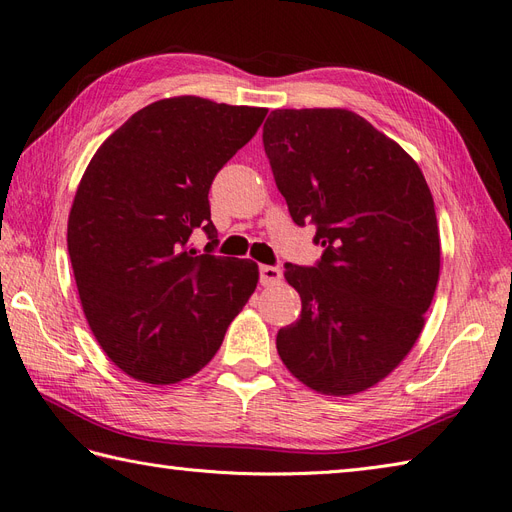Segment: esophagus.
I'll list each match as a JSON object with an SVG mask.
<instances>
[{
    "mask_svg": "<svg viewBox=\"0 0 512 512\" xmlns=\"http://www.w3.org/2000/svg\"><path fill=\"white\" fill-rule=\"evenodd\" d=\"M280 282H282V269L280 267H269V265L260 267V284L262 286H275Z\"/></svg>",
    "mask_w": 512,
    "mask_h": 512,
    "instance_id": "obj_1",
    "label": "esophagus"
}]
</instances>
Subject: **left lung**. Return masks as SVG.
Segmentation results:
<instances>
[{
  "instance_id": "8db88e82",
  "label": "left lung",
  "mask_w": 512,
  "mask_h": 512,
  "mask_svg": "<svg viewBox=\"0 0 512 512\" xmlns=\"http://www.w3.org/2000/svg\"><path fill=\"white\" fill-rule=\"evenodd\" d=\"M294 224H316L318 267L286 265L301 316L277 354L312 391L371 389L406 359L440 280V230L418 164L348 108H280L262 128Z\"/></svg>"
}]
</instances>
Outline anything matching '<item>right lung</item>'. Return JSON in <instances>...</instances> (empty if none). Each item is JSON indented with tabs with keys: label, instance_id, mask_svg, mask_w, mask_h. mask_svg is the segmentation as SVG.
<instances>
[{
	"label": "right lung",
	"instance_id": "right-lung-1",
	"mask_svg": "<svg viewBox=\"0 0 512 512\" xmlns=\"http://www.w3.org/2000/svg\"><path fill=\"white\" fill-rule=\"evenodd\" d=\"M267 108L198 96L153 102L98 147L76 188L68 252L91 333L123 374L177 384L220 350L258 284L250 258L213 256L209 188ZM212 243L196 257L193 230Z\"/></svg>",
	"mask_w": 512,
	"mask_h": 512
}]
</instances>
